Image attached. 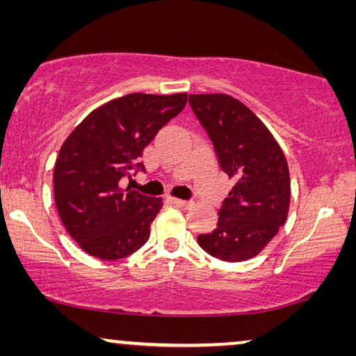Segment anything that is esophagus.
<instances>
[{"label":"esophagus","mask_w":356,"mask_h":356,"mask_svg":"<svg viewBox=\"0 0 356 356\" xmlns=\"http://www.w3.org/2000/svg\"><path fill=\"white\" fill-rule=\"evenodd\" d=\"M172 202L179 209H189L193 206V201H183V199H177V197H173Z\"/></svg>","instance_id":"1"}]
</instances>
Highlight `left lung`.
I'll use <instances>...</instances> for the list:
<instances>
[{"label":"left lung","mask_w":356,"mask_h":356,"mask_svg":"<svg viewBox=\"0 0 356 356\" xmlns=\"http://www.w3.org/2000/svg\"><path fill=\"white\" fill-rule=\"evenodd\" d=\"M189 105L207 131L218 165L235 186L218 222L197 243L220 261L251 259L284 225L290 207V173L284 150L267 126L227 94H189Z\"/></svg>","instance_id":"obj_1"}]
</instances>
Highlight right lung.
I'll list each match as a JSON object with an SVG mask.
<instances>
[{"label": "right lung", "mask_w": 356, "mask_h": 356, "mask_svg": "<svg viewBox=\"0 0 356 356\" xmlns=\"http://www.w3.org/2000/svg\"><path fill=\"white\" fill-rule=\"evenodd\" d=\"M188 94H128L92 110L63 143L53 194L66 232L87 254L115 261L145 245L162 197L121 188L144 147L184 108Z\"/></svg>", "instance_id": "obj_1"}]
</instances>
